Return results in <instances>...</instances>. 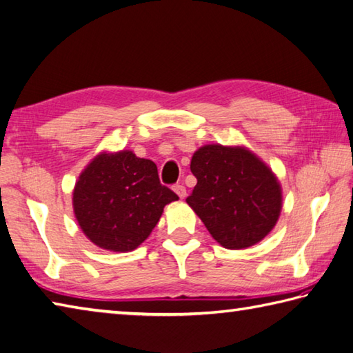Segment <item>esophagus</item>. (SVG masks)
Masks as SVG:
<instances>
[{"mask_svg":"<svg viewBox=\"0 0 353 353\" xmlns=\"http://www.w3.org/2000/svg\"><path fill=\"white\" fill-rule=\"evenodd\" d=\"M174 192L176 193V195L181 198V199H184L185 198V187L183 185V184H176V185H174Z\"/></svg>","mask_w":353,"mask_h":353,"instance_id":"esophagus-1","label":"esophagus"}]
</instances>
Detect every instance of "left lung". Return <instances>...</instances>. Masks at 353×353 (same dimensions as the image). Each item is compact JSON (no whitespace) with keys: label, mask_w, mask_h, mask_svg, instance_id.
I'll use <instances>...</instances> for the list:
<instances>
[{"label":"left lung","mask_w":353,"mask_h":353,"mask_svg":"<svg viewBox=\"0 0 353 353\" xmlns=\"http://www.w3.org/2000/svg\"><path fill=\"white\" fill-rule=\"evenodd\" d=\"M190 170L198 183L187 204L222 247L248 248L274 228L282 210V187L251 150L205 145L193 154Z\"/></svg>","instance_id":"left-lung-1"}]
</instances>
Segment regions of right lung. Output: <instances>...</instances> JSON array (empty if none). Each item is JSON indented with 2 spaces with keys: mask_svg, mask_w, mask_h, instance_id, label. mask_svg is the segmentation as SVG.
<instances>
[{
  "mask_svg": "<svg viewBox=\"0 0 353 353\" xmlns=\"http://www.w3.org/2000/svg\"><path fill=\"white\" fill-rule=\"evenodd\" d=\"M176 193L161 185L154 161L132 150L100 152L79 175L74 216L97 247L126 253L148 239Z\"/></svg>",
  "mask_w": 353,
  "mask_h": 353,
  "instance_id": "obj_1",
  "label": "right lung"
}]
</instances>
